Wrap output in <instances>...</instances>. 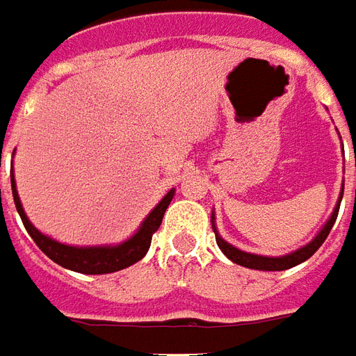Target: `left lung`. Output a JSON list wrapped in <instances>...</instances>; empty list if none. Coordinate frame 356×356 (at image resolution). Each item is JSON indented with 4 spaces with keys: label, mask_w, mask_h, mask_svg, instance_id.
Returning a JSON list of instances; mask_svg holds the SVG:
<instances>
[{
    "label": "left lung",
    "mask_w": 356,
    "mask_h": 356,
    "mask_svg": "<svg viewBox=\"0 0 356 356\" xmlns=\"http://www.w3.org/2000/svg\"><path fill=\"white\" fill-rule=\"evenodd\" d=\"M356 195V190H355ZM343 197V195H341ZM341 204V200H339ZM339 204L335 207V211H333V216L329 217V221L325 223V227L319 231V235H317L316 239L312 241L309 245L306 247H302L300 250H296L292 254H286V257H259V254H250V252H243V250L235 249V247H231L229 243L221 239L219 235H217L216 231V241L217 245H219V249L223 250V254L227 257L229 261H233L235 264H241V266H247V268H254V270H286V268H292L296 264H300V262L307 261L314 252H316L321 245H323V241L327 239L329 231L333 227V223H335V219H337V213H339Z\"/></svg>",
    "instance_id": "left-lung-1"
}]
</instances>
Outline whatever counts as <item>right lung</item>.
<instances>
[{
	"label": "right lung",
	"mask_w": 356,
	"mask_h": 356,
	"mask_svg": "<svg viewBox=\"0 0 356 356\" xmlns=\"http://www.w3.org/2000/svg\"><path fill=\"white\" fill-rule=\"evenodd\" d=\"M11 188H13V200H15V207L17 211H19V216H21V221H23L29 235L37 243V247L49 257L50 261H54L56 264L64 266V268H70L74 273L82 274L117 273L121 268H127L131 264L139 262L147 254L152 235L156 233V229L161 227L164 211H166V207L170 206L174 195V190H170L168 194L164 195L161 204L154 207L149 213V217L145 219V223L140 225L139 231L131 239L125 241L123 245H117V247H83V249H78V247H68V245H62L58 241L49 239V237H44L42 233H39L37 229L33 227L27 216H25V211H23V207H21L13 176H11Z\"/></svg>",
	"instance_id": "1"
}]
</instances>
